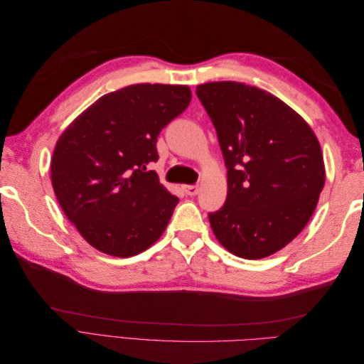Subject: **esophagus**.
Wrapping results in <instances>:
<instances>
[{"mask_svg": "<svg viewBox=\"0 0 364 364\" xmlns=\"http://www.w3.org/2000/svg\"><path fill=\"white\" fill-rule=\"evenodd\" d=\"M182 188H183L186 196H196L197 193H199V190H200L199 185H183Z\"/></svg>", "mask_w": 364, "mask_h": 364, "instance_id": "obj_1", "label": "esophagus"}]
</instances>
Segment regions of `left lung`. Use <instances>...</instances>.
<instances>
[{
	"instance_id": "1",
	"label": "left lung",
	"mask_w": 364,
	"mask_h": 364,
	"mask_svg": "<svg viewBox=\"0 0 364 364\" xmlns=\"http://www.w3.org/2000/svg\"><path fill=\"white\" fill-rule=\"evenodd\" d=\"M196 94L228 168L226 202L208 214L213 232L240 258H266L310 222L325 185L321 144L299 114L255 86L211 82Z\"/></svg>"
}]
</instances>
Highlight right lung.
<instances>
[{
    "label": "right lung",
    "instance_id": "1",
    "mask_svg": "<svg viewBox=\"0 0 364 364\" xmlns=\"http://www.w3.org/2000/svg\"><path fill=\"white\" fill-rule=\"evenodd\" d=\"M191 102L182 85H130L109 92L65 129L51 183L65 215L97 250L129 258L167 228L179 199L149 170L159 132Z\"/></svg>",
    "mask_w": 364,
    "mask_h": 364
}]
</instances>
